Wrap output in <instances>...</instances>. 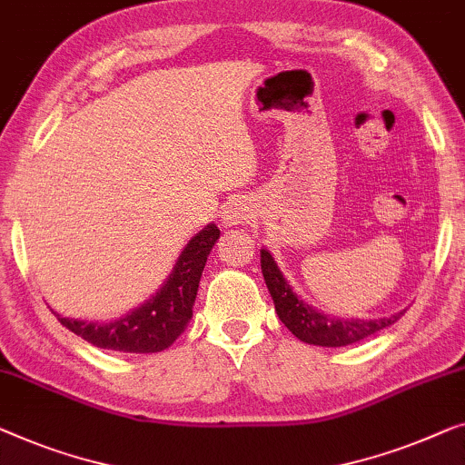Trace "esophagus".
Here are the masks:
<instances>
[{
    "mask_svg": "<svg viewBox=\"0 0 465 465\" xmlns=\"http://www.w3.org/2000/svg\"><path fill=\"white\" fill-rule=\"evenodd\" d=\"M247 218V212L243 210V207H237V203L228 207V210L224 212V224L226 226H232V224H239L241 220Z\"/></svg>",
    "mask_w": 465,
    "mask_h": 465,
    "instance_id": "obj_1",
    "label": "esophagus"
}]
</instances>
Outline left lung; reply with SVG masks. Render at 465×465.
<instances>
[{"instance_id":"left-lung-1","label":"left lung","mask_w":465,"mask_h":465,"mask_svg":"<svg viewBox=\"0 0 465 465\" xmlns=\"http://www.w3.org/2000/svg\"><path fill=\"white\" fill-rule=\"evenodd\" d=\"M260 264H262V274H264L268 292L272 295L274 311H277L282 325H285L295 338L306 341V344L325 346V348H340V346L354 344V341L365 340L369 335L394 325V322L405 314V311H401L396 314L383 316V319H371V321L338 319V316L322 314L311 304H306L298 293H293L292 285H289L287 279L282 277L277 262H274L268 249H262Z\"/></svg>"}]
</instances>
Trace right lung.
Wrapping results in <instances>:
<instances>
[{
	"instance_id": "right-lung-1",
	"label": "right lung",
	"mask_w": 465,
	"mask_h": 465,
	"mask_svg": "<svg viewBox=\"0 0 465 465\" xmlns=\"http://www.w3.org/2000/svg\"><path fill=\"white\" fill-rule=\"evenodd\" d=\"M218 237L220 231L216 224H207L203 231L194 234L180 253L163 287L143 306L134 308L117 321L103 325V322L66 319L63 314L52 312L56 314L60 325L98 348L136 354L161 352L178 340L191 321L201 274Z\"/></svg>"
}]
</instances>
